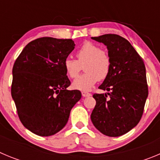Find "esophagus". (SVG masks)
Segmentation results:
<instances>
[{"label": "esophagus", "instance_id": "34e87169", "mask_svg": "<svg viewBox=\"0 0 160 160\" xmlns=\"http://www.w3.org/2000/svg\"><path fill=\"white\" fill-rule=\"evenodd\" d=\"M81 94L83 97H88V96H91V95H92V94L88 93V92H82Z\"/></svg>", "mask_w": 160, "mask_h": 160}]
</instances>
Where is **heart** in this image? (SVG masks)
<instances>
[{
    "instance_id": "obj_1",
    "label": "heart",
    "mask_w": 160,
    "mask_h": 160,
    "mask_svg": "<svg viewBox=\"0 0 160 160\" xmlns=\"http://www.w3.org/2000/svg\"><path fill=\"white\" fill-rule=\"evenodd\" d=\"M77 60L67 58L64 61V68L67 76L76 78L84 65L86 72L77 77L72 87L80 91H89L98 80L108 77L111 69V60L106 50L92 42H85L76 53Z\"/></svg>"
}]
</instances>
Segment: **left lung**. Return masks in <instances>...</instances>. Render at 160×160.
I'll return each instance as SVG.
<instances>
[{
    "label": "left lung",
    "instance_id": "1",
    "mask_svg": "<svg viewBox=\"0 0 160 160\" xmlns=\"http://www.w3.org/2000/svg\"><path fill=\"white\" fill-rule=\"evenodd\" d=\"M92 39L108 49L111 69L98 87L107 94H94L96 104L91 114L95 127L108 137H120L141 120L148 95L143 59L128 40L107 34Z\"/></svg>",
    "mask_w": 160,
    "mask_h": 160
}]
</instances>
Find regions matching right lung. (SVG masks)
I'll return each instance as SVG.
<instances>
[{
    "label": "right lung",
    "instance_id": "right-lung-1",
    "mask_svg": "<svg viewBox=\"0 0 160 160\" xmlns=\"http://www.w3.org/2000/svg\"><path fill=\"white\" fill-rule=\"evenodd\" d=\"M75 48L72 39L42 37L33 40L16 58L11 93L19 118L36 135L49 137L62 130L70 111L81 98L71 84L64 61Z\"/></svg>",
    "mask_w": 160,
    "mask_h": 160
}]
</instances>
